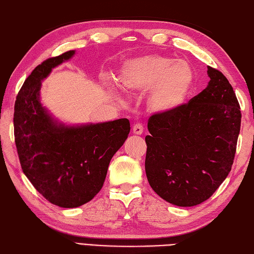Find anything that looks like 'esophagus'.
<instances>
[{"label":"esophagus","instance_id":"34e87169","mask_svg":"<svg viewBox=\"0 0 254 254\" xmlns=\"http://www.w3.org/2000/svg\"><path fill=\"white\" fill-rule=\"evenodd\" d=\"M132 131H133V134H135V135H141V134L143 133V126L140 123L134 124Z\"/></svg>","mask_w":254,"mask_h":254}]
</instances>
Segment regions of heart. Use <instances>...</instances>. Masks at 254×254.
Segmentation results:
<instances>
[{
    "mask_svg": "<svg viewBox=\"0 0 254 254\" xmlns=\"http://www.w3.org/2000/svg\"><path fill=\"white\" fill-rule=\"evenodd\" d=\"M193 70L185 59L160 54L143 55L124 62L119 70L120 87L128 93L147 92L154 113L170 114L180 109L193 84Z\"/></svg>",
    "mask_w": 254,
    "mask_h": 254,
    "instance_id": "1",
    "label": "heart"
}]
</instances>
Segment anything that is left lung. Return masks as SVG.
Returning a JSON list of instances; mask_svg holds the SVG:
<instances>
[{
    "label": "left lung",
    "mask_w": 254,
    "mask_h": 254,
    "mask_svg": "<svg viewBox=\"0 0 254 254\" xmlns=\"http://www.w3.org/2000/svg\"><path fill=\"white\" fill-rule=\"evenodd\" d=\"M207 87L170 114H154L145 172L152 190L178 207L207 200L226 180L235 158L241 126L239 102L231 84L208 67Z\"/></svg>",
    "instance_id": "left-lung-1"
}]
</instances>
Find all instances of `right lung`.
Listing matches in <instances>:
<instances>
[{
    "mask_svg": "<svg viewBox=\"0 0 254 254\" xmlns=\"http://www.w3.org/2000/svg\"><path fill=\"white\" fill-rule=\"evenodd\" d=\"M74 54L69 51L38 64L14 108L15 144L23 173L49 202L63 208L82 206L100 191L111 158L131 128L127 119L64 123L43 106L42 82Z\"/></svg>",
    "mask_w": 254,
    "mask_h": 254,
    "instance_id": "right-lung-1",
    "label": "right lung"
}]
</instances>
